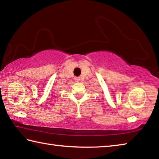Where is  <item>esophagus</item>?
Returning <instances> with one entry per match:
<instances>
[{
	"label": "esophagus",
	"instance_id": "obj_1",
	"mask_svg": "<svg viewBox=\"0 0 159 159\" xmlns=\"http://www.w3.org/2000/svg\"><path fill=\"white\" fill-rule=\"evenodd\" d=\"M75 80H76V81H79L80 80V77H75Z\"/></svg>",
	"mask_w": 159,
	"mask_h": 159
}]
</instances>
